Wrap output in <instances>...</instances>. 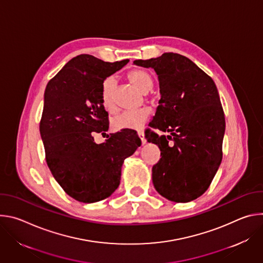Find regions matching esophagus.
Listing matches in <instances>:
<instances>
[{"mask_svg": "<svg viewBox=\"0 0 263 263\" xmlns=\"http://www.w3.org/2000/svg\"><path fill=\"white\" fill-rule=\"evenodd\" d=\"M138 136H139V138L141 139V142H142V144L143 143H145V138H144V133H143V131H138Z\"/></svg>", "mask_w": 263, "mask_h": 263, "instance_id": "obj_1", "label": "esophagus"}]
</instances>
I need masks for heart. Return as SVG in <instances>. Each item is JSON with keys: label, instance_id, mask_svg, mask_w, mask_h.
Masks as SVG:
<instances>
[{"label": "heart", "instance_id": "heart-1", "mask_svg": "<svg viewBox=\"0 0 263 263\" xmlns=\"http://www.w3.org/2000/svg\"><path fill=\"white\" fill-rule=\"evenodd\" d=\"M128 79L142 92H147L153 87V78L146 70L134 68L127 74ZM116 81L114 77H107L101 85V100L104 107L108 110L114 108V92ZM149 112L145 108L137 110H127L116 116L112 121V127L115 130H137L147 121Z\"/></svg>", "mask_w": 263, "mask_h": 263}]
</instances>
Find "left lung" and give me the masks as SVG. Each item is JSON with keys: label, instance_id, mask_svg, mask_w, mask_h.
I'll return each instance as SVG.
<instances>
[{"label": "left lung", "instance_id": "left-lung-1", "mask_svg": "<svg viewBox=\"0 0 263 263\" xmlns=\"http://www.w3.org/2000/svg\"><path fill=\"white\" fill-rule=\"evenodd\" d=\"M158 74L161 99L149 127L148 142L156 143L161 158L153 166L156 191L176 203L202 196L210 186L222 159L224 114L215 83L191 59L176 53L135 60Z\"/></svg>", "mask_w": 263, "mask_h": 263}]
</instances>
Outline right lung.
<instances>
[{
    "mask_svg": "<svg viewBox=\"0 0 263 263\" xmlns=\"http://www.w3.org/2000/svg\"><path fill=\"white\" fill-rule=\"evenodd\" d=\"M128 62L82 54L70 59L46 87L40 131L47 164L62 190L79 202H98L114 193L124 160L141 144L134 130L110 134L100 144L93 138L109 128L102 82Z\"/></svg>",
    "mask_w": 263,
    "mask_h": 263,
    "instance_id": "1",
    "label": "right lung"
}]
</instances>
